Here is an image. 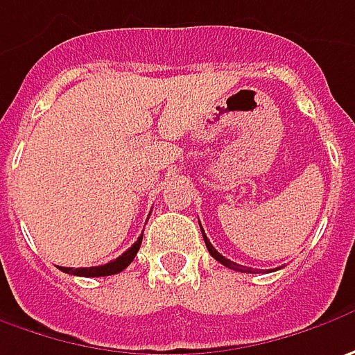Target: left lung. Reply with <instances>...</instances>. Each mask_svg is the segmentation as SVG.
Here are the masks:
<instances>
[{
	"instance_id": "left-lung-1",
	"label": "left lung",
	"mask_w": 355,
	"mask_h": 355,
	"mask_svg": "<svg viewBox=\"0 0 355 355\" xmlns=\"http://www.w3.org/2000/svg\"><path fill=\"white\" fill-rule=\"evenodd\" d=\"M200 230H202V226H200ZM202 236H205V244H207V248H208V252H210V256L214 258V260H218L220 264H224L226 268H230V270H236V272H250V268H246V266H240V264H236V262H232V260H228V258H224L212 244H210V240L207 239V234H205V230H202Z\"/></svg>"
}]
</instances>
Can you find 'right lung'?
<instances>
[{
  "instance_id": "add662e5",
  "label": "right lung",
  "mask_w": 355,
  "mask_h": 355,
  "mask_svg": "<svg viewBox=\"0 0 355 355\" xmlns=\"http://www.w3.org/2000/svg\"><path fill=\"white\" fill-rule=\"evenodd\" d=\"M141 242H143V234L137 239V242L132 244L127 252H123L119 258L111 260L109 264H103V266H91V268H63V266H61V270H63V272H67V274H73V276H89V278L119 274V272H123V270L127 268L132 260H135V256H137L139 248H141Z\"/></svg>"
}]
</instances>
